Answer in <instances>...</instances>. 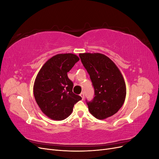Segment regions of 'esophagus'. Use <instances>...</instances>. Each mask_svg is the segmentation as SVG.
<instances>
[{
    "label": "esophagus",
    "mask_w": 159,
    "mask_h": 159,
    "mask_svg": "<svg viewBox=\"0 0 159 159\" xmlns=\"http://www.w3.org/2000/svg\"><path fill=\"white\" fill-rule=\"evenodd\" d=\"M80 96L81 97V98H82V99H84V92H81L80 93Z\"/></svg>",
    "instance_id": "esophagus-1"
}]
</instances>
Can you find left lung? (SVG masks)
<instances>
[{"label":"left lung","instance_id":"1","mask_svg":"<svg viewBox=\"0 0 159 159\" xmlns=\"http://www.w3.org/2000/svg\"><path fill=\"white\" fill-rule=\"evenodd\" d=\"M94 88V98L86 100L91 115L104 119L116 113L124 103L126 86L123 75L114 62L99 53L80 54Z\"/></svg>","mask_w":159,"mask_h":159}]
</instances>
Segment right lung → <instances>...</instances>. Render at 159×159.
Wrapping results in <instances>:
<instances>
[{
	"label": "right lung",
	"mask_w": 159,
	"mask_h": 159,
	"mask_svg": "<svg viewBox=\"0 0 159 159\" xmlns=\"http://www.w3.org/2000/svg\"><path fill=\"white\" fill-rule=\"evenodd\" d=\"M79 57L73 54H60L51 57L38 72L34 85V95L46 116L61 121L68 117L74 105L81 99L73 93L74 84L68 72Z\"/></svg>",
	"instance_id": "1"
}]
</instances>
